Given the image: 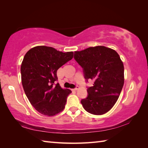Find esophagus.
<instances>
[{
  "mask_svg": "<svg viewBox=\"0 0 148 148\" xmlns=\"http://www.w3.org/2000/svg\"><path fill=\"white\" fill-rule=\"evenodd\" d=\"M79 86H77L76 88H74V89H72V91H77V90H79Z\"/></svg>",
  "mask_w": 148,
  "mask_h": 148,
  "instance_id": "esophagus-1",
  "label": "esophagus"
}]
</instances>
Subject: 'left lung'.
Wrapping results in <instances>:
<instances>
[{
    "mask_svg": "<svg viewBox=\"0 0 148 148\" xmlns=\"http://www.w3.org/2000/svg\"><path fill=\"white\" fill-rule=\"evenodd\" d=\"M74 58L83 68L86 80L95 81L88 95L81 100L90 114L102 115L114 106L124 84V66L115 50L103 46L90 47L74 52Z\"/></svg>",
    "mask_w": 148,
    "mask_h": 148,
    "instance_id": "1",
    "label": "left lung"
}]
</instances>
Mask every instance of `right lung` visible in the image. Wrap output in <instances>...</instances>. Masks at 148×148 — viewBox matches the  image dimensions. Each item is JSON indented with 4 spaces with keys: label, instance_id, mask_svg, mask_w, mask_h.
<instances>
[{
    "label": "right lung",
    "instance_id": "1",
    "mask_svg": "<svg viewBox=\"0 0 148 148\" xmlns=\"http://www.w3.org/2000/svg\"><path fill=\"white\" fill-rule=\"evenodd\" d=\"M73 55L72 51L63 53L46 46L34 47L25 55L21 65L22 85L30 103L40 114L52 116L64 109L72 92L54 83L58 80V69Z\"/></svg>",
    "mask_w": 148,
    "mask_h": 148
}]
</instances>
